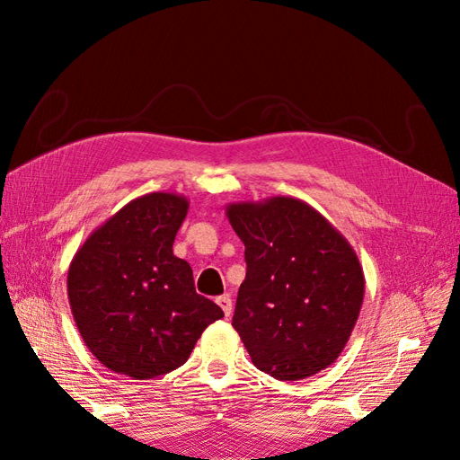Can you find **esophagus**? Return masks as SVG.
<instances>
[{
    "mask_svg": "<svg viewBox=\"0 0 460 460\" xmlns=\"http://www.w3.org/2000/svg\"><path fill=\"white\" fill-rule=\"evenodd\" d=\"M217 303H218V307L222 309V313H225V316L228 318L232 314V299H230V296H220L217 299Z\"/></svg>",
    "mask_w": 460,
    "mask_h": 460,
    "instance_id": "34e87169",
    "label": "esophagus"
}]
</instances>
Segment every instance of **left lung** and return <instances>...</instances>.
<instances>
[{"mask_svg": "<svg viewBox=\"0 0 460 460\" xmlns=\"http://www.w3.org/2000/svg\"><path fill=\"white\" fill-rule=\"evenodd\" d=\"M247 272L232 326L253 365L276 380H305L340 357L365 297L355 249L296 198L226 205Z\"/></svg>", "mask_w": 460, "mask_h": 460, "instance_id": "8db88e82", "label": "left lung"}]
</instances>
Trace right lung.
I'll return each mask as SVG.
<instances>
[{
	"instance_id": "add662e5",
	"label": "right lung",
	"mask_w": 460,
	"mask_h": 460,
	"mask_svg": "<svg viewBox=\"0 0 460 460\" xmlns=\"http://www.w3.org/2000/svg\"><path fill=\"white\" fill-rule=\"evenodd\" d=\"M190 201L153 191L132 199L82 243L66 276L82 340L103 367L149 380L182 367L203 330L225 316L172 253Z\"/></svg>"
}]
</instances>
